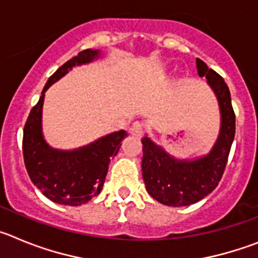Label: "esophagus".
Returning a JSON list of instances; mask_svg holds the SVG:
<instances>
[{"instance_id":"esophagus-1","label":"esophagus","mask_w":258,"mask_h":258,"mask_svg":"<svg viewBox=\"0 0 258 258\" xmlns=\"http://www.w3.org/2000/svg\"><path fill=\"white\" fill-rule=\"evenodd\" d=\"M129 133L134 137H141L143 134V127L138 122H136V124H133L129 127Z\"/></svg>"}]
</instances>
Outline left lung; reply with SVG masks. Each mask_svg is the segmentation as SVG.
Returning <instances> with one entry per match:
<instances>
[{
	"mask_svg": "<svg viewBox=\"0 0 258 258\" xmlns=\"http://www.w3.org/2000/svg\"><path fill=\"white\" fill-rule=\"evenodd\" d=\"M197 67L199 76H206L208 80L221 108L220 137L212 151L198 160H175L150 138L145 137L142 140V174L147 192L169 207L190 206L204 199L217 187L235 137V112L229 86L202 59L197 58Z\"/></svg>",
	"mask_w": 258,
	"mask_h": 258,
	"instance_id": "8db88e82",
	"label": "left lung"
}]
</instances>
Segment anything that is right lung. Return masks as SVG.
Instances as JSON below:
<instances>
[{"mask_svg": "<svg viewBox=\"0 0 258 258\" xmlns=\"http://www.w3.org/2000/svg\"><path fill=\"white\" fill-rule=\"evenodd\" d=\"M98 54V50H83L50 76L23 131V157L29 178L47 199L63 206H81L101 192L109 161L127 136L124 131L116 132L83 149L64 152L50 149L41 133L45 92L71 68L92 61Z\"/></svg>", "mask_w": 258, "mask_h": 258, "instance_id": "obj_1", "label": "right lung"}]
</instances>
